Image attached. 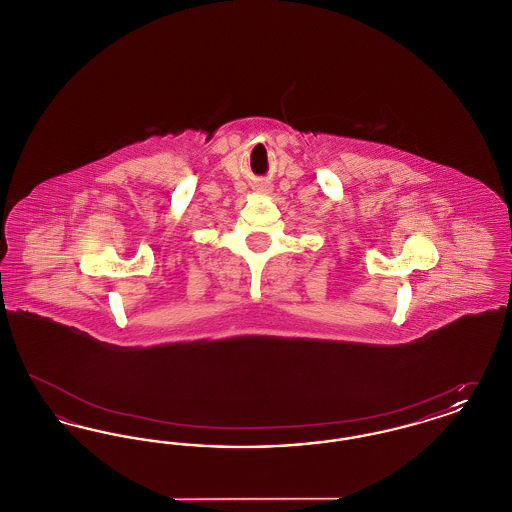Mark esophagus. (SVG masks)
<instances>
[{
  "mask_svg": "<svg viewBox=\"0 0 512 512\" xmlns=\"http://www.w3.org/2000/svg\"><path fill=\"white\" fill-rule=\"evenodd\" d=\"M265 188H268L267 184H265Z\"/></svg>",
  "mask_w": 512,
  "mask_h": 512,
  "instance_id": "34e87169",
  "label": "esophagus"
}]
</instances>
